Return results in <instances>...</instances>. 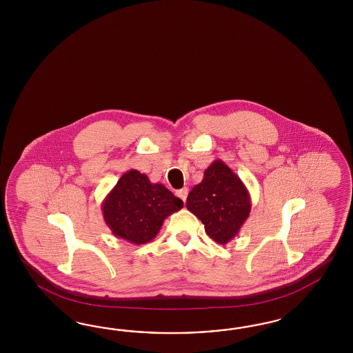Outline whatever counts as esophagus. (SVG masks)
Segmentation results:
<instances>
[{"label": "esophagus", "instance_id": "34e87169", "mask_svg": "<svg viewBox=\"0 0 353 353\" xmlns=\"http://www.w3.org/2000/svg\"><path fill=\"white\" fill-rule=\"evenodd\" d=\"M188 192H189V189H188V188H182V189L176 192V195H177L179 198H181L182 201L185 202V201H186V198H188Z\"/></svg>", "mask_w": 353, "mask_h": 353}]
</instances>
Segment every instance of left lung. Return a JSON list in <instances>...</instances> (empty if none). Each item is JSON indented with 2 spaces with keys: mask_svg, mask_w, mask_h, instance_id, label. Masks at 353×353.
<instances>
[{
  "mask_svg": "<svg viewBox=\"0 0 353 353\" xmlns=\"http://www.w3.org/2000/svg\"><path fill=\"white\" fill-rule=\"evenodd\" d=\"M188 210L204 225L205 233L219 245H226L239 233L251 212L246 185L224 161L216 159L204 171L186 199Z\"/></svg>",
  "mask_w": 353,
  "mask_h": 353,
  "instance_id": "left-lung-1",
  "label": "left lung"
}]
</instances>
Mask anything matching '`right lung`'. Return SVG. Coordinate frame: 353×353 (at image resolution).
Here are the masks:
<instances>
[{"instance_id":"obj_1","label":"right lung","mask_w":353,"mask_h":353,"mask_svg":"<svg viewBox=\"0 0 353 353\" xmlns=\"http://www.w3.org/2000/svg\"><path fill=\"white\" fill-rule=\"evenodd\" d=\"M102 214L112 234L133 245H145L161 230L164 220L183 207L164 185L145 173L127 171L102 202Z\"/></svg>"}]
</instances>
